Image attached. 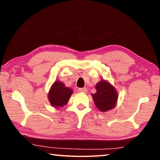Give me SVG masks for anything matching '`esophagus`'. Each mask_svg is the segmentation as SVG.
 I'll return each instance as SVG.
<instances>
[{"instance_id":"1","label":"esophagus","mask_w":160,"mask_h":160,"mask_svg":"<svg viewBox=\"0 0 160 160\" xmlns=\"http://www.w3.org/2000/svg\"><path fill=\"white\" fill-rule=\"evenodd\" d=\"M78 91L80 92H83V93H87V89L86 88H79L78 89Z\"/></svg>"}]
</instances>
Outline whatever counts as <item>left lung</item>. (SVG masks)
<instances>
[{
  "mask_svg": "<svg viewBox=\"0 0 160 160\" xmlns=\"http://www.w3.org/2000/svg\"><path fill=\"white\" fill-rule=\"evenodd\" d=\"M96 93L92 96L94 104L100 112H107L115 107L118 94L114 87L107 80H102L96 85Z\"/></svg>",
  "mask_w": 160,
  "mask_h": 160,
  "instance_id": "8db88e82",
  "label": "left lung"
}]
</instances>
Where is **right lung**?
<instances>
[{"label":"right lung","instance_id":"right-lung-1","mask_svg":"<svg viewBox=\"0 0 160 160\" xmlns=\"http://www.w3.org/2000/svg\"><path fill=\"white\" fill-rule=\"evenodd\" d=\"M72 94V89L66 88L61 81H56L48 92V101L51 106L59 109L67 104Z\"/></svg>","mask_w":160,"mask_h":160}]
</instances>
